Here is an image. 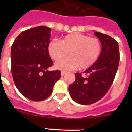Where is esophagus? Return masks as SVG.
I'll list each match as a JSON object with an SVG mask.
<instances>
[{
  "instance_id": "obj_1",
  "label": "esophagus",
  "mask_w": 132,
  "mask_h": 132,
  "mask_svg": "<svg viewBox=\"0 0 132 132\" xmlns=\"http://www.w3.org/2000/svg\"><path fill=\"white\" fill-rule=\"evenodd\" d=\"M65 74H66V72H65V71L61 72V76H63V75H65Z\"/></svg>"
}]
</instances>
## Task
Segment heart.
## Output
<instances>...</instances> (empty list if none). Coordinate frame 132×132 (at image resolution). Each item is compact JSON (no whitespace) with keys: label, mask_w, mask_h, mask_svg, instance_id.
<instances>
[{"label":"heart","mask_w":132,"mask_h":132,"mask_svg":"<svg viewBox=\"0 0 132 132\" xmlns=\"http://www.w3.org/2000/svg\"><path fill=\"white\" fill-rule=\"evenodd\" d=\"M102 45L96 38L79 33L67 35L60 41H52L47 45V52L52 59L57 61L69 52V57L59 61L55 68L68 71L80 67L87 69L96 63L101 55Z\"/></svg>","instance_id":"heart-1"}]
</instances>
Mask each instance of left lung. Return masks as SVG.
Segmentation results:
<instances>
[{
    "instance_id": "1",
    "label": "left lung",
    "mask_w": 132,
    "mask_h": 132,
    "mask_svg": "<svg viewBox=\"0 0 132 132\" xmlns=\"http://www.w3.org/2000/svg\"><path fill=\"white\" fill-rule=\"evenodd\" d=\"M101 41L102 51L96 63L83 73H75V80L69 87V91L75 102L82 105L95 103L103 97L115 78L120 61L118 44L106 34L94 32Z\"/></svg>"
}]
</instances>
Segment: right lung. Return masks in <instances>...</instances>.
I'll return each instance as SVG.
<instances>
[{"label":"right lung","instance_id":"right-lung-1","mask_svg":"<svg viewBox=\"0 0 132 132\" xmlns=\"http://www.w3.org/2000/svg\"><path fill=\"white\" fill-rule=\"evenodd\" d=\"M51 30L46 26L25 30L11 47V71L15 85L23 96L33 101L49 97L61 77L58 70H47L53 65L47 52Z\"/></svg>","mask_w":132,"mask_h":132}]
</instances>
